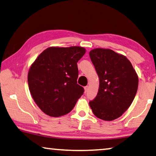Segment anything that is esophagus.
<instances>
[{"label":"esophagus","mask_w":156,"mask_h":156,"mask_svg":"<svg viewBox=\"0 0 156 156\" xmlns=\"http://www.w3.org/2000/svg\"><path fill=\"white\" fill-rule=\"evenodd\" d=\"M84 89H85V92L86 93V92H87L88 89H89V87H88V86H85V87H84Z\"/></svg>","instance_id":"esophagus-1"}]
</instances>
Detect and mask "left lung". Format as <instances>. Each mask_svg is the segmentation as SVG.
I'll return each instance as SVG.
<instances>
[{"label": "left lung", "mask_w": 156, "mask_h": 156, "mask_svg": "<svg viewBox=\"0 0 156 156\" xmlns=\"http://www.w3.org/2000/svg\"><path fill=\"white\" fill-rule=\"evenodd\" d=\"M90 57L99 78L98 93L90 106L99 119L113 120L133 101L139 84L137 73L125 55L110 49H93Z\"/></svg>", "instance_id": "1"}]
</instances>
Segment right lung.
<instances>
[{
	"label": "right lung",
	"instance_id": "right-lung-1",
	"mask_svg": "<svg viewBox=\"0 0 156 156\" xmlns=\"http://www.w3.org/2000/svg\"><path fill=\"white\" fill-rule=\"evenodd\" d=\"M86 50L80 46L50 47L38 56L28 73V85L34 101L51 117L69 113L84 89L77 84V62Z\"/></svg>",
	"mask_w": 156,
	"mask_h": 156
}]
</instances>
